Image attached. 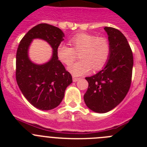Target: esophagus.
<instances>
[{
  "instance_id": "esophagus-1",
  "label": "esophagus",
  "mask_w": 147,
  "mask_h": 147,
  "mask_svg": "<svg viewBox=\"0 0 147 147\" xmlns=\"http://www.w3.org/2000/svg\"><path fill=\"white\" fill-rule=\"evenodd\" d=\"M79 80H80V78L75 77V76H73V81H74V82H76V81H78Z\"/></svg>"
}]
</instances>
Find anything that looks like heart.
<instances>
[{"label":"heart","mask_w":147,"mask_h":147,"mask_svg":"<svg viewBox=\"0 0 147 147\" xmlns=\"http://www.w3.org/2000/svg\"><path fill=\"white\" fill-rule=\"evenodd\" d=\"M71 47L61 44L57 47L58 59L66 65H69L80 53L81 59L68 67V71L74 76H81L91 71H98L107 64L110 54V45L106 37H97L88 33H80L73 36L69 41Z\"/></svg>","instance_id":"b5f03b06"}]
</instances>
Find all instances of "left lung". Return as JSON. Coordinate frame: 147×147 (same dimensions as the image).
I'll return each instance as SVG.
<instances>
[{
	"label": "left lung",
	"mask_w": 147,
	"mask_h": 147,
	"mask_svg": "<svg viewBox=\"0 0 147 147\" xmlns=\"http://www.w3.org/2000/svg\"><path fill=\"white\" fill-rule=\"evenodd\" d=\"M108 34V62L96 74L85 77L88 88L84 101L94 112L104 113L115 108L129 91L132 82L133 56L124 35L113 27H105Z\"/></svg>",
	"instance_id": "left-lung-1"
}]
</instances>
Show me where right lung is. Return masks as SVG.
Listing matches in <instances>:
<instances>
[{"instance_id":"1","label":"right lung","mask_w":147,"mask_h":147,"mask_svg":"<svg viewBox=\"0 0 147 147\" xmlns=\"http://www.w3.org/2000/svg\"><path fill=\"white\" fill-rule=\"evenodd\" d=\"M64 37L57 27L40 23L28 31L20 40L16 54V80L25 98L36 108L49 110L61 103L72 76L58 59L57 49ZM47 41L53 49L51 60L43 65L30 61L28 50L32 40Z\"/></svg>"}]
</instances>
